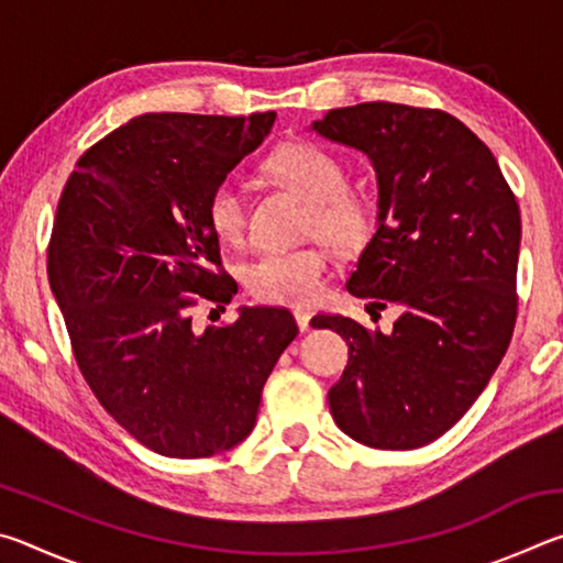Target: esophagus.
Segmentation results:
<instances>
[{
  "label": "esophagus",
  "instance_id": "1",
  "mask_svg": "<svg viewBox=\"0 0 563 563\" xmlns=\"http://www.w3.org/2000/svg\"><path fill=\"white\" fill-rule=\"evenodd\" d=\"M310 312L308 310H295V322H298L300 332H308L310 330Z\"/></svg>",
  "mask_w": 563,
  "mask_h": 563
}]
</instances>
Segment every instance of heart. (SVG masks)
I'll use <instances>...</instances> for the list:
<instances>
[{
    "label": "heart",
    "instance_id": "b5f03b06",
    "mask_svg": "<svg viewBox=\"0 0 563 563\" xmlns=\"http://www.w3.org/2000/svg\"><path fill=\"white\" fill-rule=\"evenodd\" d=\"M271 174L310 203L308 231L335 251H355L373 235V206L347 188V170L338 156L318 144H288L268 161ZM206 218L221 243H238L245 233L247 201L235 178L216 184L206 201ZM328 258L316 245L265 251L245 263L243 280L255 298L278 305H308L325 285Z\"/></svg>",
    "mask_w": 563,
    "mask_h": 563
}]
</instances>
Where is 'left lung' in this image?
Here are the masks:
<instances>
[{
  "instance_id": "1",
  "label": "left lung",
  "mask_w": 563,
  "mask_h": 563,
  "mask_svg": "<svg viewBox=\"0 0 563 563\" xmlns=\"http://www.w3.org/2000/svg\"><path fill=\"white\" fill-rule=\"evenodd\" d=\"M310 129L373 161L377 231L347 290L399 308L387 335L342 316L318 320L350 347L330 412L355 442L417 450L460 422L509 347L519 203L484 141L444 111L369 101Z\"/></svg>"
}]
</instances>
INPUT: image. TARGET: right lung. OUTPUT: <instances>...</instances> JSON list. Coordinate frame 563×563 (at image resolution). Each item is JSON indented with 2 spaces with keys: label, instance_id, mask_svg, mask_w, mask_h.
Returning <instances> with one entry per match:
<instances>
[{
  "label": "right lung",
  "instance_id": "1",
  "mask_svg": "<svg viewBox=\"0 0 563 563\" xmlns=\"http://www.w3.org/2000/svg\"><path fill=\"white\" fill-rule=\"evenodd\" d=\"M273 123L275 111L144 113L76 161L56 206L46 271L74 357L101 407L164 456L241 444L298 335L283 308H241L233 325L203 332L188 312L196 294L233 298V280L211 271L221 245L206 201Z\"/></svg>",
  "mask_w": 563,
  "mask_h": 563
}]
</instances>
